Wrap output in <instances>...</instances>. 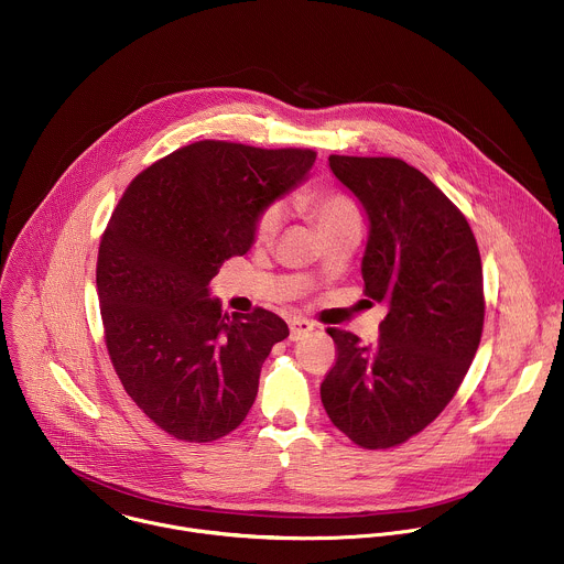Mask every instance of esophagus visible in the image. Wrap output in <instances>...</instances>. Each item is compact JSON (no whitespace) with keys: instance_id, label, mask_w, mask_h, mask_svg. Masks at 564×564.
I'll use <instances>...</instances> for the list:
<instances>
[{"instance_id":"obj_1","label":"esophagus","mask_w":564,"mask_h":564,"mask_svg":"<svg viewBox=\"0 0 564 564\" xmlns=\"http://www.w3.org/2000/svg\"><path fill=\"white\" fill-rule=\"evenodd\" d=\"M289 328H291V339H293V341H297V339H302L304 335H308L315 326H313L308 319H300V317H295V319H291V322H289Z\"/></svg>"}]
</instances>
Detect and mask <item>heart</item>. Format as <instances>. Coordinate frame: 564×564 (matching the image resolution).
<instances>
[{
	"label": "heart",
	"instance_id": "obj_1",
	"mask_svg": "<svg viewBox=\"0 0 564 564\" xmlns=\"http://www.w3.org/2000/svg\"><path fill=\"white\" fill-rule=\"evenodd\" d=\"M300 205L308 212V216L315 220L319 231H324L328 227H335V225H341V223L359 220L355 203L341 192H313V194L302 196ZM282 216L284 214H282V207L278 203L267 205L262 209V214L258 216L256 238L262 240V242L271 240L282 227Z\"/></svg>",
	"mask_w": 564,
	"mask_h": 564
}]
</instances>
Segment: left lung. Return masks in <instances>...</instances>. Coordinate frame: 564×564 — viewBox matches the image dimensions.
Wrapping results in <instances>:
<instances>
[{
  "label": "left lung",
  "mask_w": 564,
  "mask_h": 564,
  "mask_svg": "<svg viewBox=\"0 0 564 564\" xmlns=\"http://www.w3.org/2000/svg\"><path fill=\"white\" fill-rule=\"evenodd\" d=\"M368 218L366 295L386 304L379 339L328 328L337 361L319 394L330 421L366 449L394 447L430 425L476 355L485 302L465 216L399 159L328 156Z\"/></svg>",
  "instance_id": "left-lung-1"
}]
</instances>
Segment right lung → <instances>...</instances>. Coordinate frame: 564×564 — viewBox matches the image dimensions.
Segmentation results:
<instances>
[{
    "label": "right lung",
    "mask_w": 564,
    "mask_h": 564,
    "mask_svg": "<svg viewBox=\"0 0 564 564\" xmlns=\"http://www.w3.org/2000/svg\"><path fill=\"white\" fill-rule=\"evenodd\" d=\"M313 150L198 141L141 172L101 238L97 293L115 370L167 434L209 443L249 414L289 326L223 311L209 282L256 240L267 205L306 181Z\"/></svg>",
    "instance_id": "obj_1"
}]
</instances>
